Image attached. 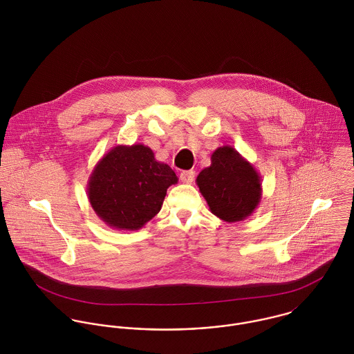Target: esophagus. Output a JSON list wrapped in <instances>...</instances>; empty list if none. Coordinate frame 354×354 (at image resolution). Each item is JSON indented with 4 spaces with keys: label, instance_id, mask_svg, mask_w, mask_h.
Masks as SVG:
<instances>
[{
    "label": "esophagus",
    "instance_id": "esophagus-1",
    "mask_svg": "<svg viewBox=\"0 0 354 354\" xmlns=\"http://www.w3.org/2000/svg\"><path fill=\"white\" fill-rule=\"evenodd\" d=\"M180 180L185 184H191L195 180V171L194 170H184L180 173Z\"/></svg>",
    "mask_w": 354,
    "mask_h": 354
}]
</instances>
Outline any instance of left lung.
I'll list each match as a JSON object with an SVG mask.
<instances>
[{"mask_svg":"<svg viewBox=\"0 0 354 354\" xmlns=\"http://www.w3.org/2000/svg\"><path fill=\"white\" fill-rule=\"evenodd\" d=\"M209 211L223 222L252 215L261 199V180L252 163L230 146L218 147L196 178Z\"/></svg>","mask_w":354,"mask_h":354,"instance_id":"obj_1","label":"left lung"}]
</instances>
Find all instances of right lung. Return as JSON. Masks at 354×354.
<instances>
[{"mask_svg":"<svg viewBox=\"0 0 354 354\" xmlns=\"http://www.w3.org/2000/svg\"><path fill=\"white\" fill-rule=\"evenodd\" d=\"M178 178L145 145L115 146L95 165L87 184L91 207L117 230H139L159 212Z\"/></svg>","mask_w":354,"mask_h":354,"instance_id":"1","label":"right lung"}]
</instances>
